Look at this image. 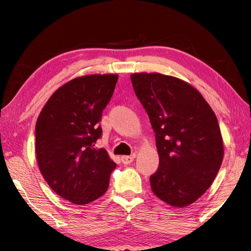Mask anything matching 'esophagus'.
<instances>
[{
    "label": "esophagus",
    "mask_w": 251,
    "mask_h": 251,
    "mask_svg": "<svg viewBox=\"0 0 251 251\" xmlns=\"http://www.w3.org/2000/svg\"><path fill=\"white\" fill-rule=\"evenodd\" d=\"M135 157H136V154L134 153V154H131V155H124V156H122L121 159H122L123 164L127 165V164H130L132 161H134Z\"/></svg>",
    "instance_id": "1"
}]
</instances>
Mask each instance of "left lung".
Wrapping results in <instances>:
<instances>
[{"label": "left lung", "instance_id": "left-lung-1", "mask_svg": "<svg viewBox=\"0 0 251 251\" xmlns=\"http://www.w3.org/2000/svg\"><path fill=\"white\" fill-rule=\"evenodd\" d=\"M132 87L155 132L159 165L150 177L153 193L185 207L209 189L222 164L217 116L199 90L159 73H134Z\"/></svg>", "mask_w": 251, "mask_h": 251}]
</instances>
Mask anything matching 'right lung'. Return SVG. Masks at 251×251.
I'll return each instance as SVG.
<instances>
[{"mask_svg":"<svg viewBox=\"0 0 251 251\" xmlns=\"http://www.w3.org/2000/svg\"><path fill=\"white\" fill-rule=\"evenodd\" d=\"M116 74H92L62 85L47 101L35 125L40 172L56 193L76 205L99 199L109 188L116 164L101 137L102 111L113 95Z\"/></svg>","mask_w":251,"mask_h":251,"instance_id":"add662e5","label":"right lung"}]
</instances>
